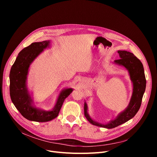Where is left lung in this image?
Masks as SVG:
<instances>
[{"mask_svg":"<svg viewBox=\"0 0 157 157\" xmlns=\"http://www.w3.org/2000/svg\"><path fill=\"white\" fill-rule=\"evenodd\" d=\"M120 59L114 61V63L125 67L128 72L130 80L132 83L133 91L128 106L119 113L114 120L108 123L102 124L94 120L88 114V105L84 103V113L87 120L91 124L105 128H113L132 118L141 105L142 98L145 92L146 81L143 63L133 53L127 51L118 50Z\"/></svg>","mask_w":157,"mask_h":157,"instance_id":"left-lung-1","label":"left lung"}]
</instances>
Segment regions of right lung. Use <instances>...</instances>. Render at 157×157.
<instances>
[{"label": "right lung", "mask_w": 157, "mask_h": 157, "mask_svg": "<svg viewBox=\"0 0 157 157\" xmlns=\"http://www.w3.org/2000/svg\"><path fill=\"white\" fill-rule=\"evenodd\" d=\"M50 40H44L33 43L23 49L10 71V92L11 101L22 116L30 121L46 122L56 118L65 99L73 91L71 88L62 90L54 107L49 111L37 108L29 91L27 81L30 66L44 49L50 48Z\"/></svg>", "instance_id": "obj_1"}]
</instances>
